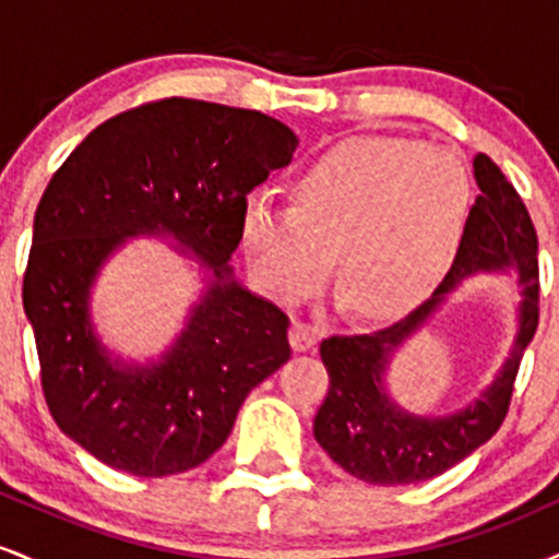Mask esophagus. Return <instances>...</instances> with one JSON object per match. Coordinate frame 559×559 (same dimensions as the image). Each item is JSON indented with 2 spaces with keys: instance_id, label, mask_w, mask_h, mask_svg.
I'll use <instances>...</instances> for the list:
<instances>
[{
  "instance_id": "1",
  "label": "esophagus",
  "mask_w": 559,
  "mask_h": 559,
  "mask_svg": "<svg viewBox=\"0 0 559 559\" xmlns=\"http://www.w3.org/2000/svg\"><path fill=\"white\" fill-rule=\"evenodd\" d=\"M288 342H292L294 352H307L316 346L318 331L312 329L310 323H301V320H297V323L292 325V331H288Z\"/></svg>"
}]
</instances>
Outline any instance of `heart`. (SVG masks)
<instances>
[{"label":"heart","mask_w":559,"mask_h":559,"mask_svg":"<svg viewBox=\"0 0 559 559\" xmlns=\"http://www.w3.org/2000/svg\"><path fill=\"white\" fill-rule=\"evenodd\" d=\"M467 199L457 157L409 139H352L301 173L294 204L249 197L241 243L284 305L320 292L338 252L352 310L391 320L441 284L463 239Z\"/></svg>","instance_id":"b5f03b06"}]
</instances>
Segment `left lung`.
Listing matches in <instances>:
<instances>
[{"instance_id": "1", "label": "left lung", "mask_w": 559, "mask_h": 559, "mask_svg": "<svg viewBox=\"0 0 559 559\" xmlns=\"http://www.w3.org/2000/svg\"><path fill=\"white\" fill-rule=\"evenodd\" d=\"M480 194L465 221L463 239L433 297L407 318L362 333H333L320 342L331 386L316 415L318 444L349 476L378 486H402L439 476L489 441L510 409L523 352L538 325V239L515 186L491 157L473 159ZM515 264L524 284L522 325L503 373L471 408L447 419L402 414L382 391L388 355L417 330L454 283L478 270Z\"/></svg>"}]
</instances>
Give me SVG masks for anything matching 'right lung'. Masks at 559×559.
Segmentation results:
<instances>
[{
  "mask_svg": "<svg viewBox=\"0 0 559 559\" xmlns=\"http://www.w3.org/2000/svg\"><path fill=\"white\" fill-rule=\"evenodd\" d=\"M281 120L215 102H146L96 126L44 189L23 310L49 413L115 471L186 473L213 457L247 394L292 357L288 316L230 278L247 194L292 163ZM173 233L218 281L157 364L112 361L87 323V286L136 233Z\"/></svg>",
  "mask_w": 559,
  "mask_h": 559,
  "instance_id": "right-lung-1",
  "label": "right lung"
}]
</instances>
